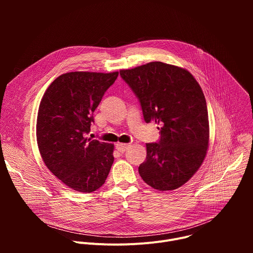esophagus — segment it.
<instances>
[{
  "label": "esophagus",
  "instance_id": "1",
  "mask_svg": "<svg viewBox=\"0 0 253 253\" xmlns=\"http://www.w3.org/2000/svg\"><path fill=\"white\" fill-rule=\"evenodd\" d=\"M129 148V144H124V143H117L116 144V149L119 150L120 152H125Z\"/></svg>",
  "mask_w": 253,
  "mask_h": 253
}]
</instances>
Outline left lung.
<instances>
[{
	"mask_svg": "<svg viewBox=\"0 0 253 253\" xmlns=\"http://www.w3.org/2000/svg\"><path fill=\"white\" fill-rule=\"evenodd\" d=\"M122 79L138 98L146 123L162 124L157 143H147L139 174L160 191L185 184L201 166L209 141L204 94L183 68L151 62L121 70Z\"/></svg>",
	"mask_w": 253,
	"mask_h": 253,
	"instance_id": "obj_1",
	"label": "left lung"
}]
</instances>
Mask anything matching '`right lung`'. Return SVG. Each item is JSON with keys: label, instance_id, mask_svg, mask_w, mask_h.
Returning a JSON list of instances; mask_svg holds the SVG:
<instances>
[{"label": "right lung", "instance_id": "1", "mask_svg": "<svg viewBox=\"0 0 253 253\" xmlns=\"http://www.w3.org/2000/svg\"><path fill=\"white\" fill-rule=\"evenodd\" d=\"M118 72H70L46 90L37 116V142L48 169L68 187L99 189L114 162L113 144L86 137L93 113Z\"/></svg>", "mask_w": 253, "mask_h": 253}]
</instances>
